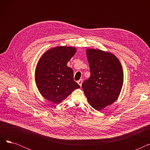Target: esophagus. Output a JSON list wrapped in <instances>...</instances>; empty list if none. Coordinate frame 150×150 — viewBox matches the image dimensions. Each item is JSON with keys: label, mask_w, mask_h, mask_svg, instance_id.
<instances>
[{"label": "esophagus", "mask_w": 150, "mask_h": 150, "mask_svg": "<svg viewBox=\"0 0 150 150\" xmlns=\"http://www.w3.org/2000/svg\"><path fill=\"white\" fill-rule=\"evenodd\" d=\"M78 84H79L80 86H81V85H82V83H83V80L82 79H80V80H78Z\"/></svg>", "instance_id": "1"}]
</instances>
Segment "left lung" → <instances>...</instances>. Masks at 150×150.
Listing matches in <instances>:
<instances>
[{
	"label": "left lung",
	"mask_w": 150,
	"mask_h": 150,
	"mask_svg": "<svg viewBox=\"0 0 150 150\" xmlns=\"http://www.w3.org/2000/svg\"><path fill=\"white\" fill-rule=\"evenodd\" d=\"M86 55L91 76L82 84L90 105L97 111L112 105L119 98L123 83L119 59L111 53L88 49Z\"/></svg>",
	"instance_id": "1"
}]
</instances>
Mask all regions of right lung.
<instances>
[{"mask_svg":"<svg viewBox=\"0 0 150 150\" xmlns=\"http://www.w3.org/2000/svg\"><path fill=\"white\" fill-rule=\"evenodd\" d=\"M76 49L58 46L46 51L39 59L35 70V81L43 97L55 104L65 100L80 86L74 81L73 70L67 66Z\"/></svg>","mask_w":150,"mask_h":150,"instance_id":"right-lung-1","label":"right lung"}]
</instances>
